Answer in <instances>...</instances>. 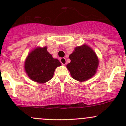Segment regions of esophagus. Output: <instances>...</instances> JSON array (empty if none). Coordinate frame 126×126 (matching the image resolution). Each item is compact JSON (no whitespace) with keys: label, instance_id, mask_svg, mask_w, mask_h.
Here are the masks:
<instances>
[{"label":"esophagus","instance_id":"34e87169","mask_svg":"<svg viewBox=\"0 0 126 126\" xmlns=\"http://www.w3.org/2000/svg\"><path fill=\"white\" fill-rule=\"evenodd\" d=\"M60 61L61 63H62L63 65H65V64H66V61L65 58H61Z\"/></svg>","mask_w":126,"mask_h":126}]
</instances>
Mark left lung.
I'll list each match as a JSON object with an SVG mask.
<instances>
[{
	"label": "left lung",
	"mask_w": 126,
	"mask_h": 126,
	"mask_svg": "<svg viewBox=\"0 0 126 126\" xmlns=\"http://www.w3.org/2000/svg\"><path fill=\"white\" fill-rule=\"evenodd\" d=\"M69 58L71 62L66 67L74 79L84 82L96 74L99 64L98 58L94 50L86 44L75 48Z\"/></svg>",
	"instance_id": "1"
}]
</instances>
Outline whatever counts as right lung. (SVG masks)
<instances>
[{"label": "right lung", "instance_id": "add662e5", "mask_svg": "<svg viewBox=\"0 0 126 126\" xmlns=\"http://www.w3.org/2000/svg\"><path fill=\"white\" fill-rule=\"evenodd\" d=\"M61 65L60 62L48 52L46 46L36 47L30 52L25 61L24 68L30 79L44 83L52 78L55 69Z\"/></svg>", "mask_w": 126, "mask_h": 126}]
</instances>
